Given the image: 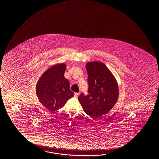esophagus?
<instances>
[{"mask_svg": "<svg viewBox=\"0 0 159 159\" xmlns=\"http://www.w3.org/2000/svg\"><path fill=\"white\" fill-rule=\"evenodd\" d=\"M79 93H75V96H74V97H75V98H77V97L79 96Z\"/></svg>", "mask_w": 159, "mask_h": 159, "instance_id": "esophagus-1", "label": "esophagus"}]
</instances>
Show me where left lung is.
<instances>
[{
    "mask_svg": "<svg viewBox=\"0 0 159 159\" xmlns=\"http://www.w3.org/2000/svg\"><path fill=\"white\" fill-rule=\"evenodd\" d=\"M88 75V93L80 94L78 100L83 111L93 118L108 113L118 98L119 89L116 78L101 62H89L86 65Z\"/></svg>",
    "mask_w": 159,
    "mask_h": 159,
    "instance_id": "left-lung-1",
    "label": "left lung"
}]
</instances>
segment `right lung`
I'll list each match as a JSON object with an SVG mask.
<instances>
[{
    "label": "right lung",
    "instance_id": "obj_1",
    "mask_svg": "<svg viewBox=\"0 0 159 159\" xmlns=\"http://www.w3.org/2000/svg\"><path fill=\"white\" fill-rule=\"evenodd\" d=\"M66 65L58 63L48 69L36 84V94L40 103L49 111L61 108L67 100L74 96L69 82L64 76Z\"/></svg>",
    "mask_w": 159,
    "mask_h": 159
}]
</instances>
